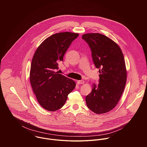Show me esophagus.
I'll return each instance as SVG.
<instances>
[{"instance_id":"esophagus-1","label":"esophagus","mask_w":147,"mask_h":147,"mask_svg":"<svg viewBox=\"0 0 147 147\" xmlns=\"http://www.w3.org/2000/svg\"><path fill=\"white\" fill-rule=\"evenodd\" d=\"M77 83H78V84H83L84 83V82L83 80H78Z\"/></svg>"}]
</instances>
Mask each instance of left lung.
I'll return each instance as SVG.
<instances>
[{"label":"left lung","instance_id":"left-lung-1","mask_svg":"<svg viewBox=\"0 0 147 147\" xmlns=\"http://www.w3.org/2000/svg\"><path fill=\"white\" fill-rule=\"evenodd\" d=\"M82 38L89 45L93 61L100 74L99 83L92 84V92L86 96V104L93 112L104 114L117 105L126 86L123 54L118 45L105 35L86 33Z\"/></svg>","mask_w":147,"mask_h":147}]
</instances>
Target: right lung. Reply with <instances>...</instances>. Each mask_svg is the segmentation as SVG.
<instances>
[{"label":"right lung","mask_w":147,"mask_h":147,"mask_svg":"<svg viewBox=\"0 0 147 147\" xmlns=\"http://www.w3.org/2000/svg\"><path fill=\"white\" fill-rule=\"evenodd\" d=\"M78 33H55L45 40L33 55L30 71V82L37 100L42 107L54 111L62 107L76 83L55 72L58 63Z\"/></svg>","instance_id":"add662e5"}]
</instances>
